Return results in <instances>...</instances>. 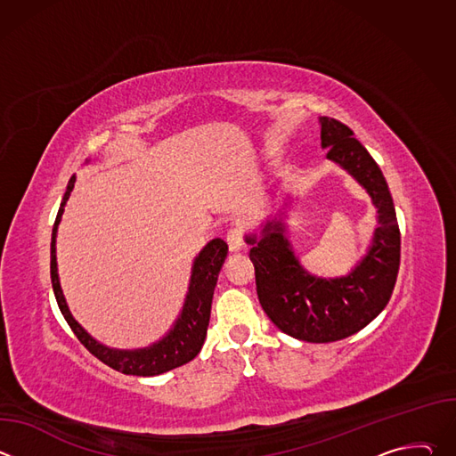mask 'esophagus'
Wrapping results in <instances>:
<instances>
[{
	"instance_id": "obj_1",
	"label": "esophagus",
	"mask_w": 456,
	"mask_h": 456,
	"mask_svg": "<svg viewBox=\"0 0 456 456\" xmlns=\"http://www.w3.org/2000/svg\"><path fill=\"white\" fill-rule=\"evenodd\" d=\"M225 240H227V245H229V248L232 252L245 248V240H243V232H241L240 227H231L227 231V238Z\"/></svg>"
}]
</instances>
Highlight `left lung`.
I'll return each mask as SVG.
<instances>
[{"label": "left lung", "instance_id": "obj_1", "mask_svg": "<svg viewBox=\"0 0 456 456\" xmlns=\"http://www.w3.org/2000/svg\"><path fill=\"white\" fill-rule=\"evenodd\" d=\"M321 146L327 159L346 169L371 197L377 227L361 262L341 278H317L297 262L285 238V209L267 220L262 236L250 234L256 292L276 327L306 343H332L354 336L371 322L392 297L401 265V231L386 178L343 122L321 117Z\"/></svg>", "mask_w": 456, "mask_h": 456}]
</instances>
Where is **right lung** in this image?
I'll return each instance as SVG.
<instances>
[{
  "label": "right lung",
  "mask_w": 456,
  "mask_h": 456,
  "mask_svg": "<svg viewBox=\"0 0 456 456\" xmlns=\"http://www.w3.org/2000/svg\"><path fill=\"white\" fill-rule=\"evenodd\" d=\"M76 183V175L70 178L67 185V192H64L61 208L57 211V218L52 229V245H50V278H52V289L59 305L61 314L70 324L72 332L77 336V339L85 345V348L95 355L99 361L108 364L110 368L126 373V375H139V377H153L166 373L173 368H178L194 357L204 346L209 317H211V303L215 287L218 281V273L225 262L227 256V243L222 238L211 240L200 254L194 257L192 269H191V281L189 290L182 306V312L178 319L175 321L173 329L157 343L146 348L139 350H115L101 345L95 341L81 324L74 319V315L69 310L67 299L62 296L59 274H57V257H55V236L57 227L61 222V216L64 213V206H67L70 192Z\"/></svg>",
  "instance_id": "right-lung-1"
}]
</instances>
